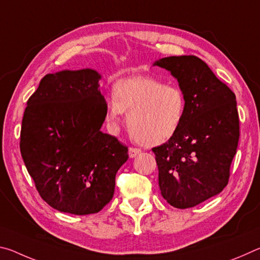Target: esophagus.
Instances as JSON below:
<instances>
[{
	"mask_svg": "<svg viewBox=\"0 0 260 260\" xmlns=\"http://www.w3.org/2000/svg\"><path fill=\"white\" fill-rule=\"evenodd\" d=\"M141 153V150L138 148H129L128 150V156L129 158H135L138 155H140Z\"/></svg>",
	"mask_w": 260,
	"mask_h": 260,
	"instance_id": "1",
	"label": "esophagus"
}]
</instances>
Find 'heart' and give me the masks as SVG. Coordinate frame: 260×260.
<instances>
[{
    "label": "heart",
    "mask_w": 260,
    "mask_h": 260,
    "mask_svg": "<svg viewBox=\"0 0 260 260\" xmlns=\"http://www.w3.org/2000/svg\"><path fill=\"white\" fill-rule=\"evenodd\" d=\"M124 112L127 127L136 142L155 147L177 134L186 113V98L177 85L151 77H132L113 86V100L107 105V120L113 128Z\"/></svg>",
    "instance_id": "b5f03b06"
}]
</instances>
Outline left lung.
Instances as JSON below:
<instances>
[{
	"label": "left lung",
	"instance_id": "8db88e82",
	"mask_svg": "<svg viewBox=\"0 0 260 260\" xmlns=\"http://www.w3.org/2000/svg\"><path fill=\"white\" fill-rule=\"evenodd\" d=\"M152 65L170 71L186 98L177 134L152 149L160 193L174 208H192L228 183L240 138L236 98L196 56L164 57Z\"/></svg>",
	"mask_w": 260,
	"mask_h": 260
}]
</instances>
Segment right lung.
I'll return each instance as SVG.
<instances>
[{
    "label": "right lung",
    "mask_w": 260,
    "mask_h": 260,
    "mask_svg": "<svg viewBox=\"0 0 260 260\" xmlns=\"http://www.w3.org/2000/svg\"><path fill=\"white\" fill-rule=\"evenodd\" d=\"M93 69L43 77L27 101L20 152L42 200L60 212L98 213L114 192L128 149L101 131L107 102Z\"/></svg>",
    "instance_id": "right-lung-1"
}]
</instances>
